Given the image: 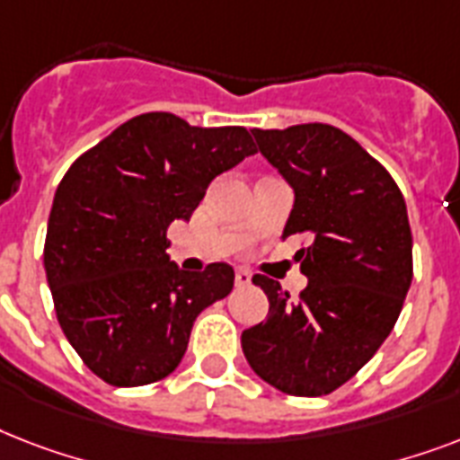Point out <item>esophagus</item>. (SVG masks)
<instances>
[{
  "instance_id": "1",
  "label": "esophagus",
  "mask_w": 460,
  "mask_h": 460,
  "mask_svg": "<svg viewBox=\"0 0 460 460\" xmlns=\"http://www.w3.org/2000/svg\"><path fill=\"white\" fill-rule=\"evenodd\" d=\"M251 272H245V270H236V287H248L251 284Z\"/></svg>"
}]
</instances>
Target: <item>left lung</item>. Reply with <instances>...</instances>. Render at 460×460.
I'll return each instance as SVG.
<instances>
[{
  "label": "left lung",
  "mask_w": 460,
  "mask_h": 460,
  "mask_svg": "<svg viewBox=\"0 0 460 460\" xmlns=\"http://www.w3.org/2000/svg\"><path fill=\"white\" fill-rule=\"evenodd\" d=\"M260 153L294 188L284 236L307 277L298 301L279 281L252 277L270 298L265 322L241 346L260 379L291 396H324L349 382L399 320L413 279L406 200L385 166L329 124L252 128Z\"/></svg>",
  "instance_id": "8db88e82"
}]
</instances>
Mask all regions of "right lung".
<instances>
[{"mask_svg":"<svg viewBox=\"0 0 460 460\" xmlns=\"http://www.w3.org/2000/svg\"><path fill=\"white\" fill-rule=\"evenodd\" d=\"M255 153L243 126L200 128L150 111L64 173L47 222V284L68 343L107 385L172 375L195 317L231 294L226 262L179 270L166 255V229L190 219L215 176Z\"/></svg>","mask_w":460,"mask_h":460,"instance_id":"add662e5","label":"right lung"}]
</instances>
